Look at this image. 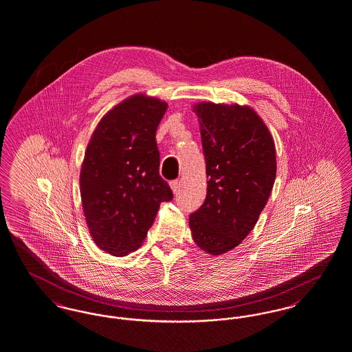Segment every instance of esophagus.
<instances>
[{
    "instance_id": "esophagus-1",
    "label": "esophagus",
    "mask_w": 352,
    "mask_h": 352,
    "mask_svg": "<svg viewBox=\"0 0 352 352\" xmlns=\"http://www.w3.org/2000/svg\"><path fill=\"white\" fill-rule=\"evenodd\" d=\"M170 187H171V190H173V192H174L175 195H178V194L181 192V182H179V181H173V182H170Z\"/></svg>"
}]
</instances>
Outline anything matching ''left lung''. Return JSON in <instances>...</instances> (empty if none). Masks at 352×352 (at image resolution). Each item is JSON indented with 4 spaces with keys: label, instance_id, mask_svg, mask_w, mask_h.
Returning <instances> with one entry per match:
<instances>
[{
    "label": "left lung",
    "instance_id": "obj_1",
    "mask_svg": "<svg viewBox=\"0 0 352 352\" xmlns=\"http://www.w3.org/2000/svg\"><path fill=\"white\" fill-rule=\"evenodd\" d=\"M199 116L207 170V197L190 214L197 246L211 255L239 246L253 230L276 177L275 144L248 106L203 102Z\"/></svg>",
    "mask_w": 352,
    "mask_h": 352
}]
</instances>
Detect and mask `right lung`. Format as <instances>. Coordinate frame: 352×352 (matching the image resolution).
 Wrapping results in <instances>:
<instances>
[{"label": "right lung", "instance_id": "add662e5", "mask_svg": "<svg viewBox=\"0 0 352 352\" xmlns=\"http://www.w3.org/2000/svg\"><path fill=\"white\" fill-rule=\"evenodd\" d=\"M168 104L138 94L106 113L85 152L81 199L90 234L115 256L138 250L162 201L173 199L160 175L155 132Z\"/></svg>", "mask_w": 352, "mask_h": 352}]
</instances>
